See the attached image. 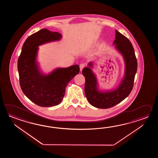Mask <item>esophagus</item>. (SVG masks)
<instances>
[{"label":"esophagus","instance_id":"esophagus-1","mask_svg":"<svg viewBox=\"0 0 158 158\" xmlns=\"http://www.w3.org/2000/svg\"><path fill=\"white\" fill-rule=\"evenodd\" d=\"M85 67V64H84V63H81L80 65V71H82V69H84V67Z\"/></svg>","mask_w":158,"mask_h":158}]
</instances>
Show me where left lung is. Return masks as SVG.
Listing matches in <instances>:
<instances>
[{"label":"left lung","instance_id":"8db88e82","mask_svg":"<svg viewBox=\"0 0 158 158\" xmlns=\"http://www.w3.org/2000/svg\"><path fill=\"white\" fill-rule=\"evenodd\" d=\"M114 44L124 58L125 76L119 86L114 90L100 92L98 90L97 81L95 74L89 68H84L82 74L85 77V94L89 103L95 107L108 108L120 103L128 97L134 85V77L137 70V60L130 40L116 30ZM92 63L89 65L92 67Z\"/></svg>","mask_w":158,"mask_h":158}]
</instances>
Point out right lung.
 Instances as JSON below:
<instances>
[{
  "instance_id": "obj_1",
  "label": "right lung",
  "mask_w": 158,
  "mask_h": 158,
  "mask_svg": "<svg viewBox=\"0 0 158 158\" xmlns=\"http://www.w3.org/2000/svg\"><path fill=\"white\" fill-rule=\"evenodd\" d=\"M61 35L46 29L31 34L25 41L17 63L21 89L30 101L40 107L58 105L63 100L69 81L80 72L78 65L57 68L48 75L38 69L35 59L40 45L59 40Z\"/></svg>"
}]
</instances>
